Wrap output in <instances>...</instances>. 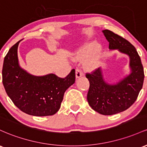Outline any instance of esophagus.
I'll return each instance as SVG.
<instances>
[{"label":"esophagus","instance_id":"1","mask_svg":"<svg viewBox=\"0 0 147 147\" xmlns=\"http://www.w3.org/2000/svg\"><path fill=\"white\" fill-rule=\"evenodd\" d=\"M75 74H76V78H80L82 76H83L84 73L83 72H82L81 70L79 68L76 69V71H75Z\"/></svg>","mask_w":147,"mask_h":147}]
</instances>
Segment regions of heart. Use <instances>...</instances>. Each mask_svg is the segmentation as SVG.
<instances>
[{"label": "heart", "mask_w": 147, "mask_h": 147, "mask_svg": "<svg viewBox=\"0 0 147 147\" xmlns=\"http://www.w3.org/2000/svg\"><path fill=\"white\" fill-rule=\"evenodd\" d=\"M97 47L95 42L88 43L78 49L74 54V59L75 60H84L93 54V55L85 63V67L88 70H92L96 69L98 65V61L100 58V49Z\"/></svg>", "instance_id": "heart-1"}]
</instances>
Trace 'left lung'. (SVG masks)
I'll return each mask as SVG.
<instances>
[{
	"label": "left lung",
	"instance_id": "left-lung-1",
	"mask_svg": "<svg viewBox=\"0 0 147 147\" xmlns=\"http://www.w3.org/2000/svg\"><path fill=\"white\" fill-rule=\"evenodd\" d=\"M109 49H118L130 57L131 72L116 84L103 79L100 68L86 73L89 81L87 100L92 109L103 115H112L128 109L137 100L144 82V68L135 47L127 40L109 30H102Z\"/></svg>",
	"mask_w": 147,
	"mask_h": 147
}]
</instances>
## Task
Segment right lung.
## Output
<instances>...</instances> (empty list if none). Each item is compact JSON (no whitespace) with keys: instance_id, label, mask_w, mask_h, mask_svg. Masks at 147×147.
<instances>
[{"instance_id":"obj_1","label":"right lung","mask_w":147,"mask_h":147,"mask_svg":"<svg viewBox=\"0 0 147 147\" xmlns=\"http://www.w3.org/2000/svg\"><path fill=\"white\" fill-rule=\"evenodd\" d=\"M19 42L9 49L3 61V84L6 93L26 114L37 117L53 115L60 109L65 91L75 83V69L65 78L54 74L41 77L30 75L19 65Z\"/></svg>"}]
</instances>
